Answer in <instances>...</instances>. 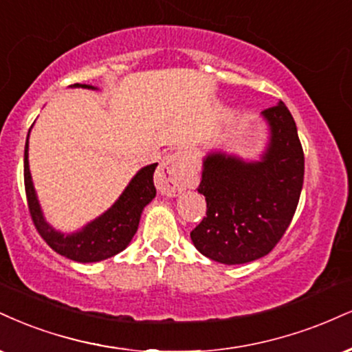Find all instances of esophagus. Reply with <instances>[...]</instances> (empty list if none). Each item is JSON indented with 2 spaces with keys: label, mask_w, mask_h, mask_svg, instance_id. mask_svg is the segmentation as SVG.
Here are the masks:
<instances>
[{
  "label": "esophagus",
  "mask_w": 352,
  "mask_h": 352,
  "mask_svg": "<svg viewBox=\"0 0 352 352\" xmlns=\"http://www.w3.org/2000/svg\"><path fill=\"white\" fill-rule=\"evenodd\" d=\"M155 185L162 195L175 197L187 187V172L184 168L180 154H167L160 162V167L155 175Z\"/></svg>",
  "instance_id": "34e87169"
}]
</instances>
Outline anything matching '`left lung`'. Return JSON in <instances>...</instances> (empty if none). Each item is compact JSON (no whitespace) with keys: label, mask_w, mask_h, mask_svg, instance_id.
Masks as SVG:
<instances>
[{"label":"left lung","mask_w":352,"mask_h":352,"mask_svg":"<svg viewBox=\"0 0 352 352\" xmlns=\"http://www.w3.org/2000/svg\"><path fill=\"white\" fill-rule=\"evenodd\" d=\"M262 116L270 139L259 162L223 152L203 160L198 193L205 195L206 217L190 238L203 256L221 264H245L272 251L302 193L305 157L294 116L282 101Z\"/></svg>","instance_id":"obj_1"}]
</instances>
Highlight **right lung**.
Listing matches in <instances>:
<instances>
[{
    "label": "right lung",
    "instance_id": "1",
    "mask_svg": "<svg viewBox=\"0 0 352 352\" xmlns=\"http://www.w3.org/2000/svg\"><path fill=\"white\" fill-rule=\"evenodd\" d=\"M74 87L95 90V87H90V85L75 83ZM28 139L26 147H24V187H26L29 213H31L34 226L42 236V239L55 252L77 262L104 261L116 256L118 252L124 251L135 231H138L144 206L149 205L152 198L155 197L154 172L157 164L147 165L135 173L134 179L129 182L121 197L107 213L101 214L95 221L88 223L87 226L74 232V234H62V232L55 231L42 217L36 190L32 185L31 172H29Z\"/></svg>",
    "mask_w": 352,
    "mask_h": 352
}]
</instances>
